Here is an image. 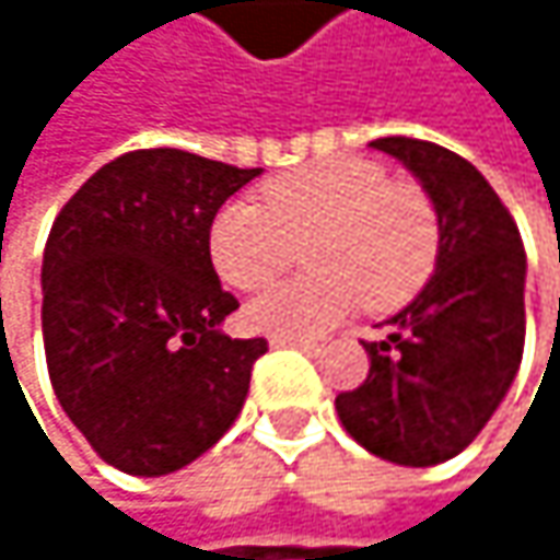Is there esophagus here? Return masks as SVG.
Wrapping results in <instances>:
<instances>
[{"mask_svg":"<svg viewBox=\"0 0 560 560\" xmlns=\"http://www.w3.org/2000/svg\"><path fill=\"white\" fill-rule=\"evenodd\" d=\"M272 347H298L304 353H320L317 340H294V337H272Z\"/></svg>","mask_w":560,"mask_h":560,"instance_id":"1","label":"esophagus"}]
</instances>
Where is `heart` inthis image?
<instances>
[{
  "label": "heart",
  "mask_w": 560,
  "mask_h": 560,
  "mask_svg": "<svg viewBox=\"0 0 560 560\" xmlns=\"http://www.w3.org/2000/svg\"><path fill=\"white\" fill-rule=\"evenodd\" d=\"M304 249L307 276L259 294L246 317L272 337H311L360 301L395 311L431 279L441 226L431 197L373 162H320L281 174L262 203L233 200L210 226V259L240 291L276 281Z\"/></svg>",
  "instance_id": "b5f03b06"
}]
</instances>
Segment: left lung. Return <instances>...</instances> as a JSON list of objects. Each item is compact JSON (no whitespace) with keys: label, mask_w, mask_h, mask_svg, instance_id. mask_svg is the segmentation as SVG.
<instances>
[{"label":"left lung","mask_w":560,"mask_h":560,"mask_svg":"<svg viewBox=\"0 0 560 560\" xmlns=\"http://www.w3.org/2000/svg\"><path fill=\"white\" fill-rule=\"evenodd\" d=\"M418 177L441 249L418 298L366 343L370 376L337 395L347 434L401 467L457 457L493 418L525 347V249L490 180L451 149L389 136L370 142Z\"/></svg>","instance_id":"8db88e82"}]
</instances>
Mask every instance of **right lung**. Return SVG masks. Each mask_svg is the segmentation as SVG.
Masks as SVG:
<instances>
[{
  "label": "right lung",
  "instance_id": "obj_1",
  "mask_svg": "<svg viewBox=\"0 0 560 560\" xmlns=\"http://www.w3.org/2000/svg\"><path fill=\"white\" fill-rule=\"evenodd\" d=\"M262 168L180 149L126 152L57 213L42 262V334L57 401L132 477L210 451L243 411L262 337L220 324L240 301L210 262L217 210Z\"/></svg>",
  "mask_w": 560,
  "mask_h": 560
}]
</instances>
